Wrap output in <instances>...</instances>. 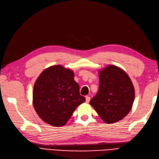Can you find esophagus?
Masks as SVG:
<instances>
[{"label":"esophagus","mask_w":159,"mask_h":159,"mask_svg":"<svg viewBox=\"0 0 159 159\" xmlns=\"http://www.w3.org/2000/svg\"><path fill=\"white\" fill-rule=\"evenodd\" d=\"M90 100V98L89 96H86V102L89 103Z\"/></svg>","instance_id":"1"}]
</instances>
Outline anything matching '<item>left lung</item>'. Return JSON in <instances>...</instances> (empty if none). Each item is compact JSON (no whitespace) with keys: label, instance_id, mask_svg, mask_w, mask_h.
<instances>
[{"label":"left lung","instance_id":"8db88e82","mask_svg":"<svg viewBox=\"0 0 159 159\" xmlns=\"http://www.w3.org/2000/svg\"><path fill=\"white\" fill-rule=\"evenodd\" d=\"M98 75L99 90L90 104L105 123L112 124L124 119L132 109L134 87L125 70L113 65L99 70Z\"/></svg>","mask_w":159,"mask_h":159}]
</instances>
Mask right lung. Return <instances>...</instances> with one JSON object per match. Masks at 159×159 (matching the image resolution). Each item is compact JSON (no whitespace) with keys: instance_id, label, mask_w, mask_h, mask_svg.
<instances>
[{"instance_id":"add662e5","label":"right lung","mask_w":159,"mask_h":159,"mask_svg":"<svg viewBox=\"0 0 159 159\" xmlns=\"http://www.w3.org/2000/svg\"><path fill=\"white\" fill-rule=\"evenodd\" d=\"M73 70L61 65L45 69L33 87V104L40 118L52 126H63L76 108L85 102Z\"/></svg>"}]
</instances>
